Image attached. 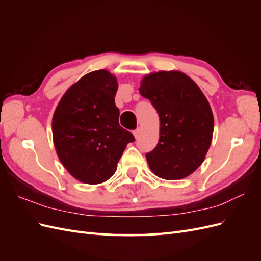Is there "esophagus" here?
Instances as JSON below:
<instances>
[{"label":"esophagus","instance_id":"34e87169","mask_svg":"<svg viewBox=\"0 0 261 261\" xmlns=\"http://www.w3.org/2000/svg\"><path fill=\"white\" fill-rule=\"evenodd\" d=\"M133 134H134V136H135V138H137L138 136H139V134H140V128H137V129H135L133 132Z\"/></svg>","mask_w":261,"mask_h":261}]
</instances>
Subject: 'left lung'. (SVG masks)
<instances>
[{
	"label": "left lung",
	"instance_id": "obj_1",
	"mask_svg": "<svg viewBox=\"0 0 261 261\" xmlns=\"http://www.w3.org/2000/svg\"><path fill=\"white\" fill-rule=\"evenodd\" d=\"M160 117V138L146 154L149 168L163 179H181L203 162L211 145L213 114L191 77L178 70L146 75L139 87Z\"/></svg>",
	"mask_w": 261,
	"mask_h": 261
}]
</instances>
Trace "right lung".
<instances>
[{
  "label": "right lung",
  "instance_id": "add662e5",
  "mask_svg": "<svg viewBox=\"0 0 261 261\" xmlns=\"http://www.w3.org/2000/svg\"><path fill=\"white\" fill-rule=\"evenodd\" d=\"M117 80L106 69L86 74L63 94L52 118L57 154L69 174L85 184L111 177L133 134L118 123Z\"/></svg>",
  "mask_w": 261,
  "mask_h": 261
}]
</instances>
